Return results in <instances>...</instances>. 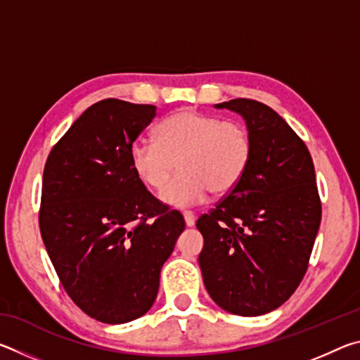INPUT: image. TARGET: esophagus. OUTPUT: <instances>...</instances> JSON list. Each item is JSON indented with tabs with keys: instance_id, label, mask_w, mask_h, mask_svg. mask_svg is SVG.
Here are the masks:
<instances>
[{
	"instance_id": "34e87169",
	"label": "esophagus",
	"mask_w": 360,
	"mask_h": 360,
	"mask_svg": "<svg viewBox=\"0 0 360 360\" xmlns=\"http://www.w3.org/2000/svg\"><path fill=\"white\" fill-rule=\"evenodd\" d=\"M182 216H184V222L187 227H193L195 225V214L192 211H184L182 212Z\"/></svg>"
}]
</instances>
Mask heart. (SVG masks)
<instances>
[{
  "label": "heart",
  "instance_id": "b5f03b06",
  "mask_svg": "<svg viewBox=\"0 0 360 360\" xmlns=\"http://www.w3.org/2000/svg\"><path fill=\"white\" fill-rule=\"evenodd\" d=\"M252 158V136L238 120L182 109L157 127V139L131 143L130 162L139 179L160 191L178 165L181 173L163 188V203L176 208L202 203L210 192L233 191Z\"/></svg>",
  "mask_w": 360,
  "mask_h": 360
}]
</instances>
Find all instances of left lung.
Listing matches in <instances>:
<instances>
[{
  "label": "left lung",
  "mask_w": 360,
  "mask_h": 360,
  "mask_svg": "<svg viewBox=\"0 0 360 360\" xmlns=\"http://www.w3.org/2000/svg\"><path fill=\"white\" fill-rule=\"evenodd\" d=\"M238 112L252 158L233 191L197 221L205 288L225 311L260 316L289 300L307 273L321 224L314 165L300 136L264 103L214 105Z\"/></svg>",
  "instance_id": "left-lung-1"
}]
</instances>
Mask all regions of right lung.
<instances>
[{
  "mask_svg": "<svg viewBox=\"0 0 360 360\" xmlns=\"http://www.w3.org/2000/svg\"><path fill=\"white\" fill-rule=\"evenodd\" d=\"M157 108L115 98L85 109L47 157L39 229L66 294L105 324L141 318L184 217L158 202L130 162Z\"/></svg>",
  "mask_w": 360,
  "mask_h": 360,
  "instance_id": "obj_1",
  "label": "right lung"
}]
</instances>
